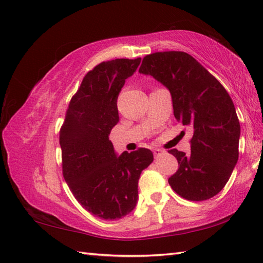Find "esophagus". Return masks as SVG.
Here are the masks:
<instances>
[{
	"label": "esophagus",
	"instance_id": "34e87169",
	"mask_svg": "<svg viewBox=\"0 0 263 263\" xmlns=\"http://www.w3.org/2000/svg\"><path fill=\"white\" fill-rule=\"evenodd\" d=\"M163 154H164V152H163V150H160V149H155V150H154L155 157H158V156L163 155Z\"/></svg>",
	"mask_w": 263,
	"mask_h": 263
}]
</instances>
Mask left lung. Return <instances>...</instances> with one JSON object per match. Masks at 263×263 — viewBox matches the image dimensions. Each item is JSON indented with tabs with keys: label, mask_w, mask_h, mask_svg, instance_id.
Wrapping results in <instances>:
<instances>
[{
	"label": "left lung",
	"mask_w": 263,
	"mask_h": 263,
	"mask_svg": "<svg viewBox=\"0 0 263 263\" xmlns=\"http://www.w3.org/2000/svg\"><path fill=\"white\" fill-rule=\"evenodd\" d=\"M139 72L163 83L172 95L174 116L193 127L191 153L171 149L178 170L168 183L182 198L204 201L219 193L238 159L241 126L221 83L185 52H157L143 58Z\"/></svg>",
	"instance_id": "8db88e82"
}]
</instances>
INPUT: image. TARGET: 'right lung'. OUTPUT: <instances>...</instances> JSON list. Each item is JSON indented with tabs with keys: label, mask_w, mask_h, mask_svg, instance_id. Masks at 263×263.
<instances>
[{
	"label": "right lung",
	"mask_w": 263,
	"mask_h": 263,
	"mask_svg": "<svg viewBox=\"0 0 263 263\" xmlns=\"http://www.w3.org/2000/svg\"><path fill=\"white\" fill-rule=\"evenodd\" d=\"M141 59L99 63L71 98L60 130L65 182L83 208L105 220L126 216L138 201L141 172L153 163L149 149L117 157L108 136L117 122V97Z\"/></svg>",
	"instance_id": "right-lung-1"
}]
</instances>
